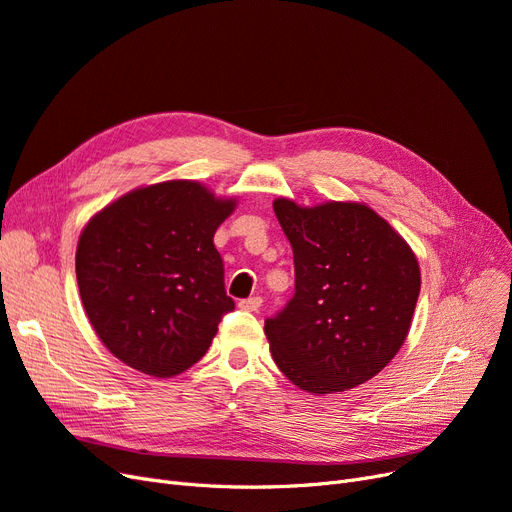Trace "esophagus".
I'll return each mask as SVG.
<instances>
[{"instance_id": "34e87169", "label": "esophagus", "mask_w": 512, "mask_h": 512, "mask_svg": "<svg viewBox=\"0 0 512 512\" xmlns=\"http://www.w3.org/2000/svg\"><path fill=\"white\" fill-rule=\"evenodd\" d=\"M261 304H263V299H261L259 295L246 297V299H240V301H238V306H240L242 310H249V312H257V310L261 308Z\"/></svg>"}]
</instances>
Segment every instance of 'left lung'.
Listing matches in <instances>:
<instances>
[{
    "instance_id": "left-lung-1",
    "label": "left lung",
    "mask_w": 512,
    "mask_h": 512,
    "mask_svg": "<svg viewBox=\"0 0 512 512\" xmlns=\"http://www.w3.org/2000/svg\"><path fill=\"white\" fill-rule=\"evenodd\" d=\"M295 293L266 318L274 363L301 390L331 394L380 373L401 350L420 295L409 244L365 204L274 200Z\"/></svg>"
}]
</instances>
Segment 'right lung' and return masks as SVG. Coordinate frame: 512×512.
I'll return each instance as SVG.
<instances>
[{"instance_id":"1","label":"right lung","mask_w":512,"mask_h":512,"mask_svg":"<svg viewBox=\"0 0 512 512\" xmlns=\"http://www.w3.org/2000/svg\"><path fill=\"white\" fill-rule=\"evenodd\" d=\"M236 200L196 181L141 187L94 215L75 274L90 325L122 363L170 377L198 363L234 310L213 244Z\"/></svg>"}]
</instances>
